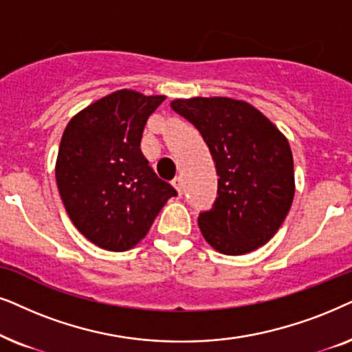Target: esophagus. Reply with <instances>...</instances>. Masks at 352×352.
Wrapping results in <instances>:
<instances>
[{"mask_svg":"<svg viewBox=\"0 0 352 352\" xmlns=\"http://www.w3.org/2000/svg\"><path fill=\"white\" fill-rule=\"evenodd\" d=\"M172 186L177 190V193H179V196H182V193H184V190H182V188H184V185H182L180 177H175V179L172 180Z\"/></svg>","mask_w":352,"mask_h":352,"instance_id":"obj_1","label":"esophagus"}]
</instances>
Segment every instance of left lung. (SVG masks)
Masks as SVG:
<instances>
[{"label": "left lung", "mask_w": 352, "mask_h": 352, "mask_svg": "<svg viewBox=\"0 0 352 352\" xmlns=\"http://www.w3.org/2000/svg\"><path fill=\"white\" fill-rule=\"evenodd\" d=\"M170 107L198 129L219 175L217 198L198 217L204 240L228 256L264 246L293 203L288 140L245 101L198 96L175 100Z\"/></svg>", "instance_id": "left-lung-1"}]
</instances>
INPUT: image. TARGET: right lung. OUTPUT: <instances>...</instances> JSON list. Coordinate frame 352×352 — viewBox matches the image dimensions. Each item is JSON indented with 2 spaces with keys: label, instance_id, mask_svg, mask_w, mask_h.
Listing matches in <instances>:
<instances>
[{
  "label": "right lung",
  "instance_id": "obj_1",
  "mask_svg": "<svg viewBox=\"0 0 352 352\" xmlns=\"http://www.w3.org/2000/svg\"><path fill=\"white\" fill-rule=\"evenodd\" d=\"M166 96L111 93L74 116L60 138L56 184L70 220L87 240L122 252L146 236L177 196L140 149L148 117Z\"/></svg>",
  "mask_w": 352,
  "mask_h": 352
}]
</instances>
